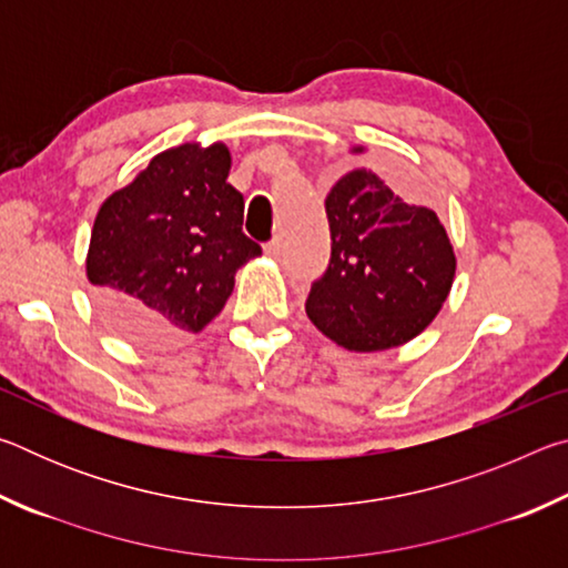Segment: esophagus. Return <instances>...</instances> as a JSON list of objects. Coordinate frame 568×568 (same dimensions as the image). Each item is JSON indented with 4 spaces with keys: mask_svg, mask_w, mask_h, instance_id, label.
Segmentation results:
<instances>
[{
    "mask_svg": "<svg viewBox=\"0 0 568 568\" xmlns=\"http://www.w3.org/2000/svg\"><path fill=\"white\" fill-rule=\"evenodd\" d=\"M263 250H265V255H271V257H281V253H283L281 237H273L271 243H265V245H263Z\"/></svg>",
    "mask_w": 568,
    "mask_h": 568,
    "instance_id": "esophagus-1",
    "label": "esophagus"
}]
</instances>
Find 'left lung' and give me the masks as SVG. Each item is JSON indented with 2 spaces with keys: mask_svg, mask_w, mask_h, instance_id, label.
Listing matches in <instances>:
<instances>
[{
  "mask_svg": "<svg viewBox=\"0 0 568 568\" xmlns=\"http://www.w3.org/2000/svg\"><path fill=\"white\" fill-rule=\"evenodd\" d=\"M325 215L331 263L305 301L315 328L358 353L396 348L426 331L456 275L454 245L434 210L403 203L361 168L335 182Z\"/></svg>",
  "mask_w": 568,
  "mask_h": 568,
  "instance_id": "1",
  "label": "left lung"
}]
</instances>
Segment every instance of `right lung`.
<instances>
[{
    "label": "right lung",
    "mask_w": 568,
    "mask_h": 568,
    "mask_svg": "<svg viewBox=\"0 0 568 568\" xmlns=\"http://www.w3.org/2000/svg\"><path fill=\"white\" fill-rule=\"evenodd\" d=\"M230 150L195 142L160 152L94 217L88 277L112 331L138 343L200 333L223 311L235 273L263 253L243 233Z\"/></svg>",
    "instance_id": "right-lung-1"
}]
</instances>
